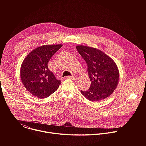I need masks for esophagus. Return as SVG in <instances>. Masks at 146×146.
Segmentation results:
<instances>
[{"mask_svg":"<svg viewBox=\"0 0 146 146\" xmlns=\"http://www.w3.org/2000/svg\"><path fill=\"white\" fill-rule=\"evenodd\" d=\"M67 78H70L72 80H76L77 79V77L76 76H67L66 77Z\"/></svg>","mask_w":146,"mask_h":146,"instance_id":"1","label":"esophagus"}]
</instances>
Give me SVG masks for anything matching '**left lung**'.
I'll return each instance as SVG.
<instances>
[{"label":"left lung","mask_w":146,"mask_h":146,"mask_svg":"<svg viewBox=\"0 0 146 146\" xmlns=\"http://www.w3.org/2000/svg\"><path fill=\"white\" fill-rule=\"evenodd\" d=\"M80 55L86 62L91 86L81 94L92 102L109 96L117 88L119 72L114 60L102 51L84 46L76 47Z\"/></svg>","instance_id":"left-lung-1"}]
</instances>
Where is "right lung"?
Listing matches in <instances>:
<instances>
[{
	"label": "right lung",
	"mask_w": 146,
	"mask_h": 146,
	"mask_svg": "<svg viewBox=\"0 0 146 146\" xmlns=\"http://www.w3.org/2000/svg\"><path fill=\"white\" fill-rule=\"evenodd\" d=\"M62 46L44 45L31 52L21 67V78L26 89L38 98H46L56 91L61 84L48 67L53 55Z\"/></svg>",
	"instance_id": "add662e5"
}]
</instances>
